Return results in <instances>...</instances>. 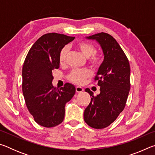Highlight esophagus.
<instances>
[{
	"instance_id": "esophagus-1",
	"label": "esophagus",
	"mask_w": 155,
	"mask_h": 155,
	"mask_svg": "<svg viewBox=\"0 0 155 155\" xmlns=\"http://www.w3.org/2000/svg\"><path fill=\"white\" fill-rule=\"evenodd\" d=\"M83 90H84V89L83 87H80V86H77V87H76V91H77V93L82 92Z\"/></svg>"
}]
</instances>
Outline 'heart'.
<instances>
[{
  "label": "heart",
  "instance_id": "obj_1",
  "mask_svg": "<svg viewBox=\"0 0 155 155\" xmlns=\"http://www.w3.org/2000/svg\"><path fill=\"white\" fill-rule=\"evenodd\" d=\"M77 47L80 50L81 53L87 58L90 57V61L91 65H99L103 60V57L101 54L95 52V47L92 44L87 41H81L77 44ZM68 51L67 47H64L61 49L59 53V61L63 64L65 61V55ZM91 75L90 70L86 68L84 69H74L68 74V78L72 82L77 84H82L85 81V79Z\"/></svg>",
  "mask_w": 155,
  "mask_h": 155
}]
</instances>
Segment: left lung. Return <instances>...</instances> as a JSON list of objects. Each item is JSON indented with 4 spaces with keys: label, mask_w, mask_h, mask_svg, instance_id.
<instances>
[{
    "label": "left lung",
    "mask_w": 155,
    "mask_h": 155,
    "mask_svg": "<svg viewBox=\"0 0 155 155\" xmlns=\"http://www.w3.org/2000/svg\"><path fill=\"white\" fill-rule=\"evenodd\" d=\"M86 38L100 44L104 60L94 78L101 93L94 96L90 89H85L91 98L84 111V120L90 127L101 129L114 122L124 109L130 87V65L119 44L109 34L102 32Z\"/></svg>",
    "instance_id": "left-lung-1"
}]
</instances>
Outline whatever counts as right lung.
<instances>
[{
    "label": "right lung",
    "instance_id": "right-lung-1",
    "mask_svg": "<svg viewBox=\"0 0 155 155\" xmlns=\"http://www.w3.org/2000/svg\"><path fill=\"white\" fill-rule=\"evenodd\" d=\"M74 39L50 33L40 37L28 51L22 68V93L26 105L35 121L51 128L63 122L65 106L76 89L66 83L60 89L52 85V70L59 68L61 49Z\"/></svg>",
    "mask_w": 155,
    "mask_h": 155
}]
</instances>
